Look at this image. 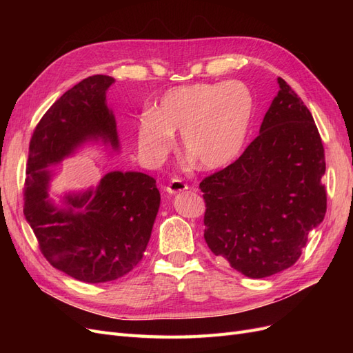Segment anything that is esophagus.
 <instances>
[{"mask_svg":"<svg viewBox=\"0 0 353 353\" xmlns=\"http://www.w3.org/2000/svg\"><path fill=\"white\" fill-rule=\"evenodd\" d=\"M187 188H188V187H187V184L184 183V181H181V179H178V178L170 179V181H169V184L165 187L166 193H169V194H176V193H181V191H185Z\"/></svg>","mask_w":353,"mask_h":353,"instance_id":"esophagus-1","label":"esophagus"}]
</instances>
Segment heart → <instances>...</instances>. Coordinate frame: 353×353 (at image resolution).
Instances as JSON below:
<instances>
[{
	"label": "heart",
	"instance_id": "heart-1",
	"mask_svg": "<svg viewBox=\"0 0 353 353\" xmlns=\"http://www.w3.org/2000/svg\"><path fill=\"white\" fill-rule=\"evenodd\" d=\"M252 90L240 81L179 85L166 91L154 110L138 119L143 154L159 162L181 132L184 152L203 169H219L244 148L254 117Z\"/></svg>",
	"mask_w": 353,
	"mask_h": 353
}]
</instances>
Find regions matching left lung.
<instances>
[{
    "label": "left lung",
    "instance_id": "1",
    "mask_svg": "<svg viewBox=\"0 0 353 353\" xmlns=\"http://www.w3.org/2000/svg\"><path fill=\"white\" fill-rule=\"evenodd\" d=\"M276 82L259 135L236 162L200 183L209 249L249 279L290 268L327 210L321 137L301 97L284 79Z\"/></svg>",
    "mask_w": 353,
    "mask_h": 353
}]
</instances>
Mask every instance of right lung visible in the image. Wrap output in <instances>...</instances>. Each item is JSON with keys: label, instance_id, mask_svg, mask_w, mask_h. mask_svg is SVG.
<instances>
[{"label": "right lung", "instance_id": "1", "mask_svg": "<svg viewBox=\"0 0 353 353\" xmlns=\"http://www.w3.org/2000/svg\"><path fill=\"white\" fill-rule=\"evenodd\" d=\"M113 83L108 74H94L63 94L32 135L26 169L23 213L42 254L59 271L91 284L134 270L160 208L156 179L137 170H112L88 188L51 191L52 166L83 147L121 152L116 117L105 99Z\"/></svg>", "mask_w": 353, "mask_h": 353}]
</instances>
